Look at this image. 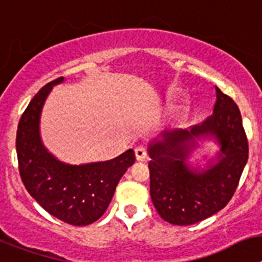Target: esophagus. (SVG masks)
I'll return each instance as SVG.
<instances>
[{
	"label": "esophagus",
	"mask_w": 262,
	"mask_h": 262,
	"mask_svg": "<svg viewBox=\"0 0 262 262\" xmlns=\"http://www.w3.org/2000/svg\"><path fill=\"white\" fill-rule=\"evenodd\" d=\"M134 153H136V158H137V161H144L145 158H146L147 153H146V149L142 146H138L134 149Z\"/></svg>",
	"instance_id": "obj_1"
}]
</instances>
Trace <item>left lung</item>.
<instances>
[{
  "mask_svg": "<svg viewBox=\"0 0 262 262\" xmlns=\"http://www.w3.org/2000/svg\"><path fill=\"white\" fill-rule=\"evenodd\" d=\"M213 113L191 130L165 133V141L149 146L150 196L157 212L175 226H191L228 204L248 161V138L238 106L217 87ZM213 135L220 141V162L206 172L185 165L194 137Z\"/></svg>",
  "mask_w": 262,
  "mask_h": 262,
  "instance_id": "obj_1",
  "label": "left lung"
}]
</instances>
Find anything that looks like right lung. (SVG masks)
Here are the masks:
<instances>
[{"instance_id": "obj_1", "label": "right lung", "mask_w": 262, "mask_h": 262, "mask_svg": "<svg viewBox=\"0 0 262 262\" xmlns=\"http://www.w3.org/2000/svg\"><path fill=\"white\" fill-rule=\"evenodd\" d=\"M58 77L36 93L18 122V170L29 194L59 220L71 226H88L104 215L116 186L136 161L133 149L105 162L72 166L62 163L45 149L39 137L43 103Z\"/></svg>"}]
</instances>
